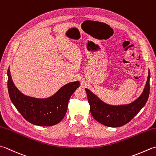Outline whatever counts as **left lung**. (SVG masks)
Here are the masks:
<instances>
[{
	"mask_svg": "<svg viewBox=\"0 0 156 156\" xmlns=\"http://www.w3.org/2000/svg\"><path fill=\"white\" fill-rule=\"evenodd\" d=\"M149 79L150 72L149 70L147 80L141 96L128 105L106 104L90 90L85 88L93 117L99 123L109 127H120L129 123L141 111L147 101L150 90Z\"/></svg>",
	"mask_w": 156,
	"mask_h": 156,
	"instance_id": "8db88e82",
	"label": "left lung"
}]
</instances>
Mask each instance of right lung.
Returning <instances> with one entry per match:
<instances>
[{
    "label": "right lung",
    "instance_id": "1",
    "mask_svg": "<svg viewBox=\"0 0 156 156\" xmlns=\"http://www.w3.org/2000/svg\"><path fill=\"white\" fill-rule=\"evenodd\" d=\"M8 91L12 103L26 120L38 126L57 124L65 116L72 94L80 86L78 81L64 85L53 96L37 99L26 96L15 86L8 69Z\"/></svg>",
    "mask_w": 156,
    "mask_h": 156
}]
</instances>
